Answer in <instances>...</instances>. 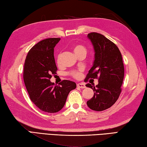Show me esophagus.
I'll return each mask as SVG.
<instances>
[{"label":"esophagus","instance_id":"obj_1","mask_svg":"<svg viewBox=\"0 0 147 147\" xmlns=\"http://www.w3.org/2000/svg\"><path fill=\"white\" fill-rule=\"evenodd\" d=\"M77 86H78V87L81 88H85L86 86H85V85L83 83H79L77 84Z\"/></svg>","mask_w":147,"mask_h":147}]
</instances>
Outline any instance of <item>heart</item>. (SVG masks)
I'll return each mask as SVG.
<instances>
[{
    "label": "heart",
    "mask_w": 147,
    "mask_h": 147,
    "mask_svg": "<svg viewBox=\"0 0 147 147\" xmlns=\"http://www.w3.org/2000/svg\"><path fill=\"white\" fill-rule=\"evenodd\" d=\"M73 51L74 53L76 55H78L79 53H86V48L83 45L81 44H78L74 45L73 47ZM59 61V57L58 58V62ZM69 75L73 77V78H78L79 76H80V71L78 70H74L71 71L68 73Z\"/></svg>",
    "instance_id": "1"
}]
</instances>
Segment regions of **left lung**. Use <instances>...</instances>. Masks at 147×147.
<instances>
[{
	"label": "left lung",
	"instance_id": "obj_1",
	"mask_svg": "<svg viewBox=\"0 0 147 147\" xmlns=\"http://www.w3.org/2000/svg\"><path fill=\"white\" fill-rule=\"evenodd\" d=\"M94 49L93 66L88 71L85 81L88 79H98V84L86 86L94 90V96L88 100L90 109L102 111L112 106L121 92L124 76V68L121 53L113 42L97 32L88 34Z\"/></svg>",
	"mask_w": 147,
	"mask_h": 147
}]
</instances>
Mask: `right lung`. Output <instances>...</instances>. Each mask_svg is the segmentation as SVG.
Listing matches in <instances>:
<instances>
[{"label": "right lung", "mask_w": 147, "mask_h": 147, "mask_svg": "<svg viewBox=\"0 0 147 147\" xmlns=\"http://www.w3.org/2000/svg\"><path fill=\"white\" fill-rule=\"evenodd\" d=\"M61 38H52L40 41L26 55L23 68V79L30 99L40 110L57 113L62 109L68 94L76 88L75 82L63 80L59 85L50 81L57 68L54 47Z\"/></svg>", "instance_id": "1"}]
</instances>
